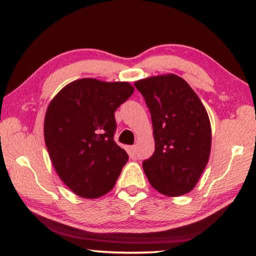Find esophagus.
I'll use <instances>...</instances> for the list:
<instances>
[{
  "label": "esophagus",
  "mask_w": 256,
  "mask_h": 256,
  "mask_svg": "<svg viewBox=\"0 0 256 256\" xmlns=\"http://www.w3.org/2000/svg\"><path fill=\"white\" fill-rule=\"evenodd\" d=\"M128 152H130V154H134L136 152V146L134 144H133V146H128Z\"/></svg>",
  "instance_id": "1"
}]
</instances>
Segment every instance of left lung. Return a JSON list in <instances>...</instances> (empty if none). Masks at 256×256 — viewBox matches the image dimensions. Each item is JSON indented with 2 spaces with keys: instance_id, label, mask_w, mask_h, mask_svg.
Returning a JSON list of instances; mask_svg holds the SVG:
<instances>
[{
  "instance_id": "8db88e82",
  "label": "left lung",
  "mask_w": 256,
  "mask_h": 256,
  "mask_svg": "<svg viewBox=\"0 0 256 256\" xmlns=\"http://www.w3.org/2000/svg\"><path fill=\"white\" fill-rule=\"evenodd\" d=\"M150 112L155 152L142 168L166 196L192 190L209 161L212 126L207 110L184 79L174 74L134 82Z\"/></svg>"
}]
</instances>
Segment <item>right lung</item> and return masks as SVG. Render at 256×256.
I'll return each mask as SVG.
<instances>
[{
    "mask_svg": "<svg viewBox=\"0 0 256 256\" xmlns=\"http://www.w3.org/2000/svg\"><path fill=\"white\" fill-rule=\"evenodd\" d=\"M130 82L74 80L49 104L44 134L49 158L78 196L96 199L114 188L128 152L114 140L115 112L131 96Z\"/></svg>",
    "mask_w": 256,
    "mask_h": 256,
    "instance_id": "add662e5",
    "label": "right lung"
}]
</instances>
